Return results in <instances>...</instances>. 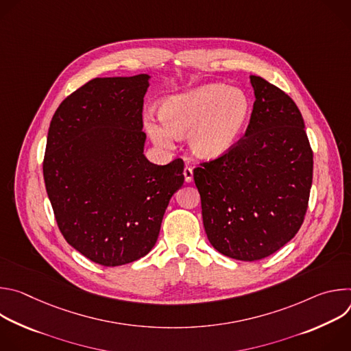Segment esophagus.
Wrapping results in <instances>:
<instances>
[{
  "label": "esophagus",
  "instance_id": "1",
  "mask_svg": "<svg viewBox=\"0 0 351 351\" xmlns=\"http://www.w3.org/2000/svg\"><path fill=\"white\" fill-rule=\"evenodd\" d=\"M183 175H184V180H186L187 183H190V182L193 180V169H191L190 167H186V168L183 169Z\"/></svg>",
  "mask_w": 351,
  "mask_h": 351
}]
</instances>
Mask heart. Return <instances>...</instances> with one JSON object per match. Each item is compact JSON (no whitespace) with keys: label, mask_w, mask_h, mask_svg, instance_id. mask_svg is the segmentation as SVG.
<instances>
[{"label":"heart","mask_w":351,"mask_h":351,"mask_svg":"<svg viewBox=\"0 0 351 351\" xmlns=\"http://www.w3.org/2000/svg\"><path fill=\"white\" fill-rule=\"evenodd\" d=\"M253 115L250 98L228 84L210 83L171 95L160 106V118L145 121L153 141L169 147L189 133L191 153L203 160L219 158L239 144Z\"/></svg>","instance_id":"obj_1"}]
</instances>
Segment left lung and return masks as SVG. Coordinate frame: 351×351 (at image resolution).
<instances>
[{
  "label": "left lung",
  "mask_w": 351,
  "mask_h": 351,
  "mask_svg": "<svg viewBox=\"0 0 351 351\" xmlns=\"http://www.w3.org/2000/svg\"><path fill=\"white\" fill-rule=\"evenodd\" d=\"M250 83L256 101L244 137L193 172L210 243L240 261L263 260L295 236L313 183V152L297 106L260 76Z\"/></svg>",
  "instance_id": "8db88e82"
}]
</instances>
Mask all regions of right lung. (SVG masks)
Listing matches in <instances>:
<instances>
[{
	"instance_id": "right-lung-1",
	"label": "right lung",
	"mask_w": 351,
	"mask_h": 351,
	"mask_svg": "<svg viewBox=\"0 0 351 351\" xmlns=\"http://www.w3.org/2000/svg\"><path fill=\"white\" fill-rule=\"evenodd\" d=\"M149 75L97 77L66 97L49 123L44 183L65 240L90 261L118 267L152 252L184 164L144 156Z\"/></svg>"
}]
</instances>
